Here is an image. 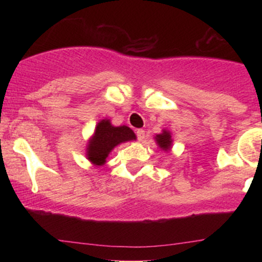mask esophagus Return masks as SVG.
I'll return each mask as SVG.
<instances>
[{
  "instance_id": "34e87169",
  "label": "esophagus",
  "mask_w": 262,
  "mask_h": 262,
  "mask_svg": "<svg viewBox=\"0 0 262 262\" xmlns=\"http://www.w3.org/2000/svg\"><path fill=\"white\" fill-rule=\"evenodd\" d=\"M137 137H138V140L143 141L144 139H145V130H143V129H137Z\"/></svg>"
}]
</instances>
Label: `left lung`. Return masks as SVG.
<instances>
[{"label":"left lung","mask_w":262,"mask_h":262,"mask_svg":"<svg viewBox=\"0 0 262 262\" xmlns=\"http://www.w3.org/2000/svg\"><path fill=\"white\" fill-rule=\"evenodd\" d=\"M156 141H158L160 148H162L164 150H169L171 146V141L172 140H171V135L169 132L164 130L161 134L156 135Z\"/></svg>","instance_id":"8db88e82"}]
</instances>
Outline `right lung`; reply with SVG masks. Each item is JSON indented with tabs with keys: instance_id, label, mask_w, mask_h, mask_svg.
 <instances>
[{
	"instance_id": "right-lung-1",
	"label": "right lung",
	"mask_w": 262,
	"mask_h": 262,
	"mask_svg": "<svg viewBox=\"0 0 262 262\" xmlns=\"http://www.w3.org/2000/svg\"><path fill=\"white\" fill-rule=\"evenodd\" d=\"M135 139L134 132L130 128L125 127H113L108 119H103L97 124L95 135L89 143L87 148V156L92 164L103 165L110 151L118 144L124 141Z\"/></svg>"
}]
</instances>
